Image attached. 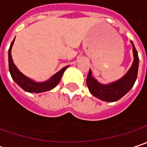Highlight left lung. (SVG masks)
Returning <instances> with one entry per match:
<instances>
[{"label": "left lung", "mask_w": 147, "mask_h": 147, "mask_svg": "<svg viewBox=\"0 0 147 147\" xmlns=\"http://www.w3.org/2000/svg\"><path fill=\"white\" fill-rule=\"evenodd\" d=\"M130 43L133 46L134 60L127 73L120 79L109 84H102L92 76V71L89 70L87 78V85L90 92L94 97L105 102H116L124 97L133 87L137 78L139 57L133 42L130 41Z\"/></svg>", "instance_id": "left-lung-1"}]
</instances>
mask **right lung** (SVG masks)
I'll use <instances>...</instances> for the list:
<instances>
[{"instance_id":"obj_1","label":"right lung","mask_w":147,"mask_h":147,"mask_svg":"<svg viewBox=\"0 0 147 147\" xmlns=\"http://www.w3.org/2000/svg\"><path fill=\"white\" fill-rule=\"evenodd\" d=\"M15 38L13 39V41L11 42L9 50H8V63H9V71L11 76V78L13 79V81L21 87L22 88L24 91L28 92H34V93H40V92H44L49 91L51 89H53L54 87H55L58 83L60 82L61 76L64 73V71L66 70L67 67H69V65L62 68L60 71H59L57 73L53 75L49 79H48L45 82H35L34 80H32L31 78L26 76L25 75L21 72L17 68V66L15 65L12 57H11V48L13 45Z\"/></svg>"}]
</instances>
